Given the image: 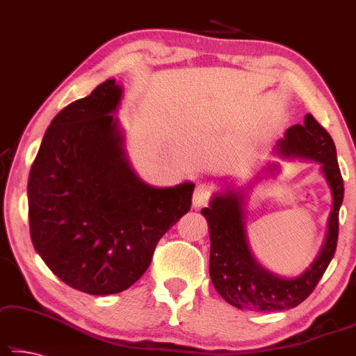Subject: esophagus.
Wrapping results in <instances>:
<instances>
[{"label": "esophagus", "instance_id": "1", "mask_svg": "<svg viewBox=\"0 0 356 356\" xmlns=\"http://www.w3.org/2000/svg\"><path fill=\"white\" fill-rule=\"evenodd\" d=\"M210 195H212V188L207 186V184H199V186L194 189L193 194V207H202V205L209 202Z\"/></svg>", "mask_w": 356, "mask_h": 356}]
</instances>
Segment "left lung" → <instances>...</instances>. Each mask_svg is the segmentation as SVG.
I'll return each instance as SVG.
<instances>
[{
  "mask_svg": "<svg viewBox=\"0 0 356 356\" xmlns=\"http://www.w3.org/2000/svg\"><path fill=\"white\" fill-rule=\"evenodd\" d=\"M276 154L287 161L298 159L319 165V172L332 195L326 236L316 259L305 271L291 277L276 275L261 265L250 249L245 228V204L252 188L261 178H276L281 165L277 162L268 163L241 186L223 183L221 189L212 195L209 207L200 210V213L209 223L210 280L216 292L239 310L281 312L297 307L315 289L336 254L343 179L332 138L315 117L307 114L303 125L291 127L284 138L276 143Z\"/></svg>",
  "mask_w": 356,
  "mask_h": 356,
  "instance_id": "1",
  "label": "left lung"
}]
</instances>
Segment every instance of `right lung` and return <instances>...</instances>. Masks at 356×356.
I'll return each mask as SVG.
<instances>
[{
	"label": "right lung",
	"instance_id": "1",
	"mask_svg": "<svg viewBox=\"0 0 356 356\" xmlns=\"http://www.w3.org/2000/svg\"><path fill=\"white\" fill-rule=\"evenodd\" d=\"M114 79L72 102L46 130L29 177L30 236L60 281L91 296L125 291L157 242L189 212L194 183H144L125 151Z\"/></svg>",
	"mask_w": 356,
	"mask_h": 356
}]
</instances>
